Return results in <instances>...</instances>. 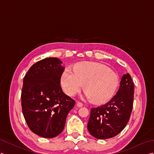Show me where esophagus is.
Returning a JSON list of instances; mask_svg holds the SVG:
<instances>
[{"instance_id": "obj_1", "label": "esophagus", "mask_w": 154, "mask_h": 154, "mask_svg": "<svg viewBox=\"0 0 154 154\" xmlns=\"http://www.w3.org/2000/svg\"><path fill=\"white\" fill-rule=\"evenodd\" d=\"M77 105L79 107H82V106H83V103H81V102H80V101H77Z\"/></svg>"}]
</instances>
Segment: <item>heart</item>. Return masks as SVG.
Returning <instances> with one entry per match:
<instances>
[{
    "instance_id": "obj_1",
    "label": "heart",
    "mask_w": 154,
    "mask_h": 154,
    "mask_svg": "<svg viewBox=\"0 0 154 154\" xmlns=\"http://www.w3.org/2000/svg\"><path fill=\"white\" fill-rule=\"evenodd\" d=\"M72 73L65 71L60 83L65 93L69 96L83 92L94 103L108 101L115 95L119 84L118 74L107 66L95 62H80L72 67Z\"/></svg>"
}]
</instances>
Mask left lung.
I'll list each match as a JSON object with an SVG mask.
<instances>
[{
  "instance_id": "8db88e82",
  "label": "left lung",
  "mask_w": 154,
  "mask_h": 154,
  "mask_svg": "<svg viewBox=\"0 0 154 154\" xmlns=\"http://www.w3.org/2000/svg\"><path fill=\"white\" fill-rule=\"evenodd\" d=\"M134 84L131 75L124 74L116 95L107 103L91 109L88 131L97 139H107L119 134L127 125L132 111Z\"/></svg>"
}]
</instances>
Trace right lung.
<instances>
[{"label":"right lung","mask_w":154,"mask_h":154,"mask_svg":"<svg viewBox=\"0 0 154 154\" xmlns=\"http://www.w3.org/2000/svg\"><path fill=\"white\" fill-rule=\"evenodd\" d=\"M62 64L57 58H44L31 66L23 79V116L31 131L42 137L50 139L61 133L75 104L62 90Z\"/></svg>","instance_id":"right-lung-1"}]
</instances>
